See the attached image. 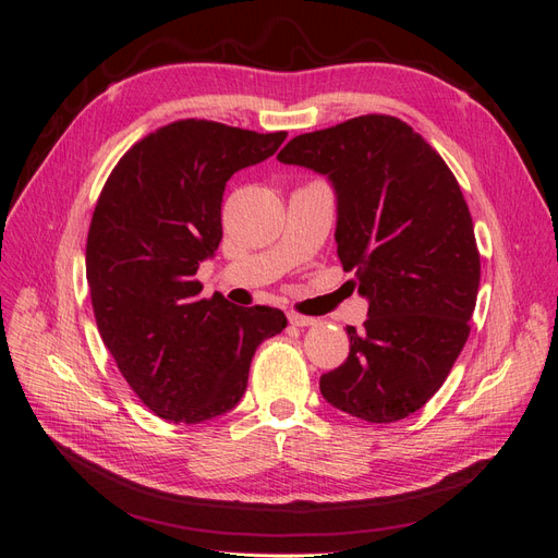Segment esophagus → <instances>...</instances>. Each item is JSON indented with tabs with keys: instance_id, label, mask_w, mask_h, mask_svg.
Instances as JSON below:
<instances>
[{
	"instance_id": "obj_1",
	"label": "esophagus",
	"mask_w": 558,
	"mask_h": 558,
	"mask_svg": "<svg viewBox=\"0 0 558 558\" xmlns=\"http://www.w3.org/2000/svg\"><path fill=\"white\" fill-rule=\"evenodd\" d=\"M289 320H291L293 326H298V328H305V326H314V324H316V318L302 316V314H298V312H289Z\"/></svg>"
}]
</instances>
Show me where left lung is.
Wrapping results in <instances>:
<instances>
[{
  "label": "left lung",
  "instance_id": "left-lung-1",
  "mask_svg": "<svg viewBox=\"0 0 558 558\" xmlns=\"http://www.w3.org/2000/svg\"><path fill=\"white\" fill-rule=\"evenodd\" d=\"M277 160L335 185L337 256L369 302L320 393L369 424L410 416L445 384L477 302L480 251L459 181L418 132L384 113L298 134Z\"/></svg>",
  "mask_w": 558,
  "mask_h": 558
}]
</instances>
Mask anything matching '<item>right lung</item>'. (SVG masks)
Returning a JSON list of instances; mask_svg holds the SVG:
<instances>
[{"mask_svg": "<svg viewBox=\"0 0 558 558\" xmlns=\"http://www.w3.org/2000/svg\"><path fill=\"white\" fill-rule=\"evenodd\" d=\"M286 132L185 118L146 134L97 197L86 277L102 342L146 408L174 424L232 410L258 344L286 328L275 307L199 298V263L221 244L228 179L275 156Z\"/></svg>", "mask_w": 558, "mask_h": 558, "instance_id": "right-lung-1", "label": "right lung"}]
</instances>
